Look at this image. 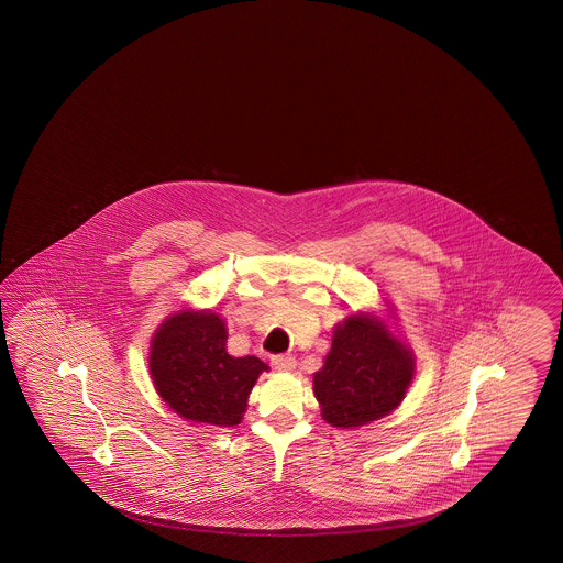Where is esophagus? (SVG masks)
I'll list each match as a JSON object with an SVG mask.
<instances>
[{"instance_id":"esophagus-1","label":"esophagus","mask_w":563,"mask_h":563,"mask_svg":"<svg viewBox=\"0 0 563 563\" xmlns=\"http://www.w3.org/2000/svg\"><path fill=\"white\" fill-rule=\"evenodd\" d=\"M273 367L276 372H287L289 374V372L297 367V361H295V357H290V355H274Z\"/></svg>"}]
</instances>
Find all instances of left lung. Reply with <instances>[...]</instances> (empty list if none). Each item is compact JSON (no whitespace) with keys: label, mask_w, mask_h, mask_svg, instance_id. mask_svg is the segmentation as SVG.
Wrapping results in <instances>:
<instances>
[{"label":"left lung","mask_w":563,"mask_h":563,"mask_svg":"<svg viewBox=\"0 0 563 563\" xmlns=\"http://www.w3.org/2000/svg\"><path fill=\"white\" fill-rule=\"evenodd\" d=\"M415 357L374 313H353L332 332L324 367L313 374V393L325 423L367 426L393 412L409 390Z\"/></svg>","instance_id":"left-lung-1"}]
</instances>
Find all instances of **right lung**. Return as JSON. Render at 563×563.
<instances>
[{
  "instance_id": "add662e5",
  "label": "right lung",
  "mask_w": 563,
  "mask_h": 563,
  "mask_svg": "<svg viewBox=\"0 0 563 563\" xmlns=\"http://www.w3.org/2000/svg\"><path fill=\"white\" fill-rule=\"evenodd\" d=\"M151 377L169 409L194 423L233 427L241 423L247 398L264 361L227 353L221 316L181 309L158 325L151 342Z\"/></svg>"
}]
</instances>
